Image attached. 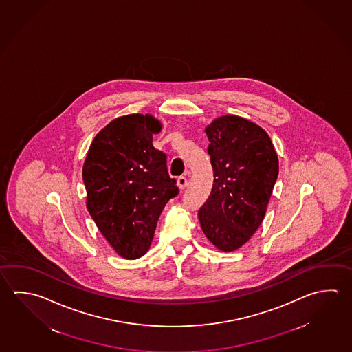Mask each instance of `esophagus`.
<instances>
[{"label":"esophagus","mask_w":352,"mask_h":352,"mask_svg":"<svg viewBox=\"0 0 352 352\" xmlns=\"http://www.w3.org/2000/svg\"><path fill=\"white\" fill-rule=\"evenodd\" d=\"M186 185H187V177L186 176H179V179H177V186H179L181 190H184Z\"/></svg>","instance_id":"esophagus-1"}]
</instances>
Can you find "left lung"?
<instances>
[{
	"mask_svg": "<svg viewBox=\"0 0 352 352\" xmlns=\"http://www.w3.org/2000/svg\"><path fill=\"white\" fill-rule=\"evenodd\" d=\"M206 134L214 179L199 208V223L213 245L232 252L262 224L279 162L268 134L241 116L218 118Z\"/></svg>",
	"mask_w": 352,
	"mask_h": 352,
	"instance_id": "8db88e82",
	"label": "left lung"
}]
</instances>
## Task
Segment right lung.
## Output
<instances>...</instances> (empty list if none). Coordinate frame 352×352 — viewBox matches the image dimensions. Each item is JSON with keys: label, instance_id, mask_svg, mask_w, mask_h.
Segmentation results:
<instances>
[{"label": "right lung", "instance_id": "obj_1", "mask_svg": "<svg viewBox=\"0 0 352 352\" xmlns=\"http://www.w3.org/2000/svg\"><path fill=\"white\" fill-rule=\"evenodd\" d=\"M160 130L151 116L118 118L96 135L84 162L90 216L126 259L146 253L161 212L179 195L166 153L153 145V134Z\"/></svg>", "mask_w": 352, "mask_h": 352}]
</instances>
